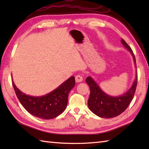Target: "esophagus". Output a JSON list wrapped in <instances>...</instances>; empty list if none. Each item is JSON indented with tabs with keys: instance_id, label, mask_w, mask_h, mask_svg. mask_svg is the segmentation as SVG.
Returning <instances> with one entry per match:
<instances>
[{
	"instance_id": "1",
	"label": "esophagus",
	"mask_w": 149,
	"mask_h": 149,
	"mask_svg": "<svg viewBox=\"0 0 149 149\" xmlns=\"http://www.w3.org/2000/svg\"><path fill=\"white\" fill-rule=\"evenodd\" d=\"M83 77L80 75H76V77H75V82H76V83H81V82L83 81Z\"/></svg>"
}]
</instances>
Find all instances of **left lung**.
Listing matches in <instances>:
<instances>
[{
	"label": "left lung",
	"mask_w": 149,
	"mask_h": 149,
	"mask_svg": "<svg viewBox=\"0 0 149 149\" xmlns=\"http://www.w3.org/2000/svg\"><path fill=\"white\" fill-rule=\"evenodd\" d=\"M121 42L123 47L131 52L133 58L134 65L136 67V59L132 49L123 39ZM86 83L90 88V95L88 100V106L90 110L95 115L105 118H111L118 116L127 109L133 99L137 86V74L131 87L119 96H111L101 90L93 79L89 76L86 79Z\"/></svg>",
	"instance_id": "obj_1"
}]
</instances>
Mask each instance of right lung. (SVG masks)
I'll return each mask as SVG.
<instances>
[{
	"label": "right lung",
	"instance_id": "1",
	"mask_svg": "<svg viewBox=\"0 0 149 149\" xmlns=\"http://www.w3.org/2000/svg\"><path fill=\"white\" fill-rule=\"evenodd\" d=\"M12 83L19 101L28 112L39 118L49 120L64 111L68 104V93L75 86V82L74 76H72L51 92L40 97L26 95L16 86L13 81Z\"/></svg>",
	"mask_w": 149,
	"mask_h": 149
}]
</instances>
